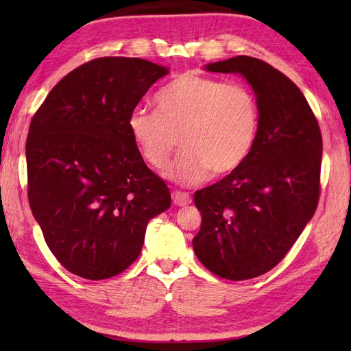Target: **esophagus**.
<instances>
[{"label": "esophagus", "mask_w": 351, "mask_h": 351, "mask_svg": "<svg viewBox=\"0 0 351 351\" xmlns=\"http://www.w3.org/2000/svg\"><path fill=\"white\" fill-rule=\"evenodd\" d=\"M171 199H173V203L176 204V206H181V207H184V206H187V204H190L192 203V197H190L189 193H186V192H173L171 193Z\"/></svg>", "instance_id": "34e87169"}]
</instances>
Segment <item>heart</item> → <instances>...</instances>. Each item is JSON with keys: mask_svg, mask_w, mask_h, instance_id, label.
<instances>
[{"mask_svg": "<svg viewBox=\"0 0 351 351\" xmlns=\"http://www.w3.org/2000/svg\"><path fill=\"white\" fill-rule=\"evenodd\" d=\"M154 104L156 111L130 112L127 128L144 161L158 170L165 167L180 141L182 150L165 170L170 181L193 186L210 171L229 175L252 150L258 104L241 83L186 73L162 88Z\"/></svg>", "mask_w": 351, "mask_h": 351, "instance_id": "1", "label": "heart"}]
</instances>
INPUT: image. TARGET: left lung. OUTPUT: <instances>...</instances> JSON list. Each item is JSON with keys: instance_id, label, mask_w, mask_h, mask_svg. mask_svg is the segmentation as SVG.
Returning <instances> with one entry per match:
<instances>
[{"instance_id": "1", "label": "left lung", "mask_w": 351, "mask_h": 351, "mask_svg": "<svg viewBox=\"0 0 351 351\" xmlns=\"http://www.w3.org/2000/svg\"><path fill=\"white\" fill-rule=\"evenodd\" d=\"M204 69L246 79L258 130L245 162L195 193L203 219L193 251L215 276L247 280L274 268L316 212L322 134L304 94L271 64L237 56Z\"/></svg>"}]
</instances>
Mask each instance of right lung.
<instances>
[{"instance_id":"obj_1","label":"right lung","mask_w":351,"mask_h":351,"mask_svg":"<svg viewBox=\"0 0 351 351\" xmlns=\"http://www.w3.org/2000/svg\"><path fill=\"white\" fill-rule=\"evenodd\" d=\"M169 68L102 57L71 71L35 112L26 141L27 197L47 247L73 274L104 280L139 257L152 218L171 204L127 119Z\"/></svg>"}]
</instances>
